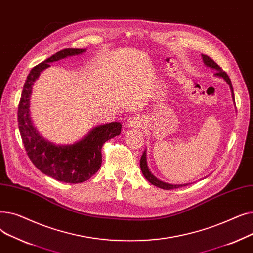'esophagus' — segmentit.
Wrapping results in <instances>:
<instances>
[{"instance_id": "1", "label": "esophagus", "mask_w": 253, "mask_h": 253, "mask_svg": "<svg viewBox=\"0 0 253 253\" xmlns=\"http://www.w3.org/2000/svg\"><path fill=\"white\" fill-rule=\"evenodd\" d=\"M142 122L141 119L139 117H130L127 120V126L128 127H134V128H138L141 127Z\"/></svg>"}]
</instances>
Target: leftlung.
<instances>
[{"label":"left lung","mask_w":253,"mask_h":253,"mask_svg":"<svg viewBox=\"0 0 253 253\" xmlns=\"http://www.w3.org/2000/svg\"><path fill=\"white\" fill-rule=\"evenodd\" d=\"M202 58H203V62L206 66H208V68L214 70L215 71V74L214 76L218 77V78H222L225 82H227L231 88V92H232V97H233V100L235 101V96H234V90H233V86H232V83H231V80L229 78V76L227 75V73L223 72L221 70L220 66L214 62L213 59H211L209 56L207 55H204L202 54ZM140 169H141V172L143 176L145 177V179L149 180L152 184L156 185V187L160 188V189H163V190H173V189H178V188H181V187H185V185H188L190 183H181V184H177V183H168V182H165V181H162L160 179H158L152 172L150 171V168L148 166V162H147V151H144L141 158H140Z\"/></svg>","instance_id":"left-lung-1"}]
</instances>
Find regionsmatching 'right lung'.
I'll use <instances>...</instances> for the list:
<instances>
[{
	"label": "right lung",
	"instance_id": "right-lung-1",
	"mask_svg": "<svg viewBox=\"0 0 253 253\" xmlns=\"http://www.w3.org/2000/svg\"><path fill=\"white\" fill-rule=\"evenodd\" d=\"M84 52L86 49H63L32 69L25 80L17 112L21 139L33 164L47 176L68 183L86 181L96 173L101 166L103 143L121 133L122 124H101L75 143L55 144L45 139L35 127L31 118L30 99L35 81L40 74L51 66L49 63Z\"/></svg>",
	"mask_w": 253,
	"mask_h": 253
}]
</instances>
